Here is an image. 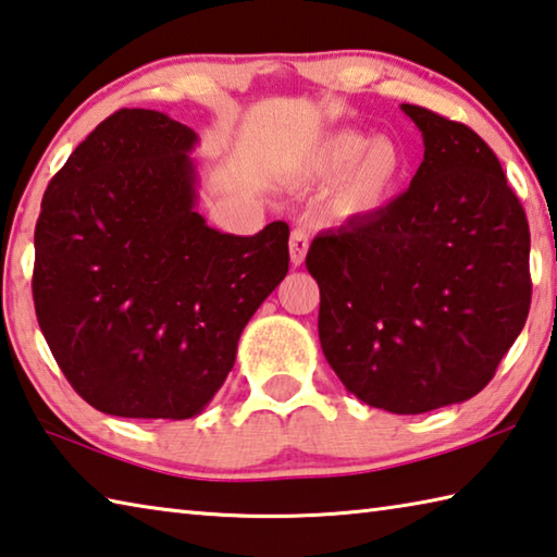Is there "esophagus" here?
I'll return each instance as SVG.
<instances>
[{
	"instance_id": "34e87169",
	"label": "esophagus",
	"mask_w": 557,
	"mask_h": 557,
	"mask_svg": "<svg viewBox=\"0 0 557 557\" xmlns=\"http://www.w3.org/2000/svg\"><path fill=\"white\" fill-rule=\"evenodd\" d=\"M307 250H309V236L305 228H295L289 234V258H292V265L299 268L301 262L307 258Z\"/></svg>"
}]
</instances>
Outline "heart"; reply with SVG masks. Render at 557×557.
Returning <instances> with one entry per match:
<instances>
[{
    "instance_id": "b5f03b06",
    "label": "heart",
    "mask_w": 557,
    "mask_h": 557,
    "mask_svg": "<svg viewBox=\"0 0 557 557\" xmlns=\"http://www.w3.org/2000/svg\"><path fill=\"white\" fill-rule=\"evenodd\" d=\"M343 172L336 189V209L343 216L377 214L399 195L409 173V158L392 138L372 140L358 131L331 136L311 158L309 173L333 180Z\"/></svg>"
}]
</instances>
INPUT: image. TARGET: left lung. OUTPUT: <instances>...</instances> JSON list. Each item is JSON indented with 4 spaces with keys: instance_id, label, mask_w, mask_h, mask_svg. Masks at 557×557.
Returning a JSON list of instances; mask_svg holds the SVG:
<instances>
[{
    "instance_id": "1",
    "label": "left lung",
    "mask_w": 557,
    "mask_h": 557,
    "mask_svg": "<svg viewBox=\"0 0 557 557\" xmlns=\"http://www.w3.org/2000/svg\"><path fill=\"white\" fill-rule=\"evenodd\" d=\"M423 136L407 191L311 240L319 341L360 401L423 413L474 397L531 307V234L492 148L417 104Z\"/></svg>"
}]
</instances>
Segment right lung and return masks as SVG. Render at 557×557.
Wrapping results in <instances>:
<instances>
[{"instance_id":"add662e5","label":"right lung","mask_w":557,"mask_h":557,"mask_svg":"<svg viewBox=\"0 0 557 557\" xmlns=\"http://www.w3.org/2000/svg\"><path fill=\"white\" fill-rule=\"evenodd\" d=\"M197 134L153 109L104 119L40 201L34 307L58 368L95 409L191 419L289 270V226L256 236L195 211Z\"/></svg>"}]
</instances>
